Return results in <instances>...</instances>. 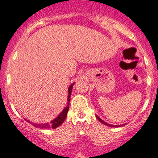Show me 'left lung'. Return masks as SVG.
<instances>
[{"instance_id":"1","label":"left lung","mask_w":158,"mask_h":158,"mask_svg":"<svg viewBox=\"0 0 158 158\" xmlns=\"http://www.w3.org/2000/svg\"><path fill=\"white\" fill-rule=\"evenodd\" d=\"M96 117H97V118L98 119V120H99L101 123H103L104 125H106V126H110V127H120V126H124V124L123 125H119V126H117V125H110V124H108V123H107V122H104V121H103L101 118H99L97 115H96Z\"/></svg>"}]
</instances>
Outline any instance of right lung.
<instances>
[{
  "instance_id": "right-lung-1",
  "label": "right lung",
  "mask_w": 158,
  "mask_h": 158,
  "mask_svg": "<svg viewBox=\"0 0 158 158\" xmlns=\"http://www.w3.org/2000/svg\"><path fill=\"white\" fill-rule=\"evenodd\" d=\"M75 84V82H73L72 84H71L70 86H69V95H68V99H67V105L66 107H64L63 110L61 111L59 115L57 116V118H55L54 119H53L50 123H46V124H36V123H33V122H31L30 121L27 120V119L24 118L26 122H28L29 123L32 124V126H35L36 128H40V129H56L58 126H60L61 124L64 122V121L65 120V118L67 116L68 111H69V102H70V97L71 94H72V87H73V85Z\"/></svg>"
}]
</instances>
